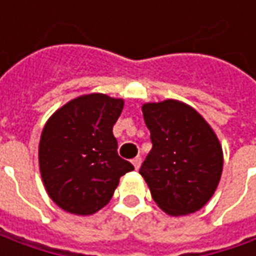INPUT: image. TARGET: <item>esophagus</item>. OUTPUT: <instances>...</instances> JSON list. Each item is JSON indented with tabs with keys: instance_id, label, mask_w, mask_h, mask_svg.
<instances>
[{
	"instance_id": "34e87169",
	"label": "esophagus",
	"mask_w": 256,
	"mask_h": 256,
	"mask_svg": "<svg viewBox=\"0 0 256 256\" xmlns=\"http://www.w3.org/2000/svg\"><path fill=\"white\" fill-rule=\"evenodd\" d=\"M141 162H142V158L141 156H135L132 160V165L135 166V170H138L141 166Z\"/></svg>"
}]
</instances>
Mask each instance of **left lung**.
I'll return each instance as SVG.
<instances>
[{
  "mask_svg": "<svg viewBox=\"0 0 256 256\" xmlns=\"http://www.w3.org/2000/svg\"><path fill=\"white\" fill-rule=\"evenodd\" d=\"M142 114L152 150L140 174L152 200L172 216L201 210L221 180L224 155L215 132L181 101L144 104Z\"/></svg>",
  "mask_w": 256,
  "mask_h": 256,
  "instance_id": "obj_1",
  "label": "left lung"
}]
</instances>
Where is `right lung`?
Segmentation results:
<instances>
[{
	"mask_svg": "<svg viewBox=\"0 0 256 256\" xmlns=\"http://www.w3.org/2000/svg\"><path fill=\"white\" fill-rule=\"evenodd\" d=\"M124 101L88 94L66 102L45 124L38 148L40 171L50 198L64 211L91 215L112 198L134 165L122 160L112 134Z\"/></svg>",
	"mask_w": 256,
	"mask_h": 256,
	"instance_id": "obj_1",
	"label": "right lung"
}]
</instances>
